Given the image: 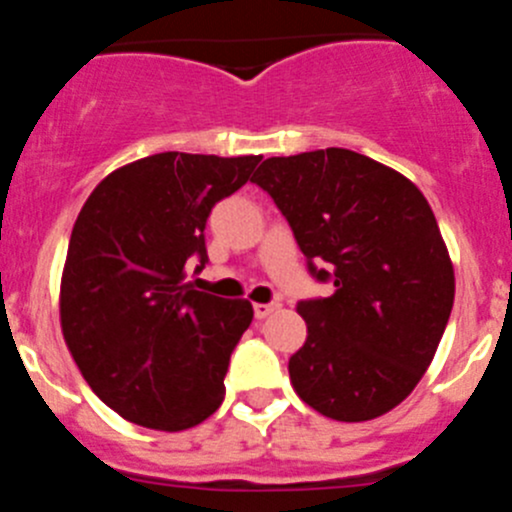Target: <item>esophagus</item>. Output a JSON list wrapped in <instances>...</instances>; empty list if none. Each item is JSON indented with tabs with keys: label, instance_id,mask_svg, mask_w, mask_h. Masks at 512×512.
I'll return each mask as SVG.
<instances>
[{
	"label": "esophagus",
	"instance_id": "obj_1",
	"mask_svg": "<svg viewBox=\"0 0 512 512\" xmlns=\"http://www.w3.org/2000/svg\"><path fill=\"white\" fill-rule=\"evenodd\" d=\"M279 305H266V302H256V305H253V315H256V318L259 320H264V318H269L271 312L277 310Z\"/></svg>",
	"mask_w": 512,
	"mask_h": 512
}]
</instances>
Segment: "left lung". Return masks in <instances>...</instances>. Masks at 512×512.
I'll return each mask as SVG.
<instances>
[{
  "instance_id": "8db88e82",
  "label": "left lung",
  "mask_w": 512,
  "mask_h": 512,
  "mask_svg": "<svg viewBox=\"0 0 512 512\" xmlns=\"http://www.w3.org/2000/svg\"><path fill=\"white\" fill-rule=\"evenodd\" d=\"M251 182L271 194L318 279L292 387L320 415L361 423L397 408L431 366L454 307V264L408 176L348 148L271 156ZM315 263H328L329 271Z\"/></svg>"
}]
</instances>
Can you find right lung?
Returning <instances> with one entry per match:
<instances>
[{"mask_svg": "<svg viewBox=\"0 0 512 512\" xmlns=\"http://www.w3.org/2000/svg\"><path fill=\"white\" fill-rule=\"evenodd\" d=\"M261 156L153 153L107 174L81 207L61 274L63 341L94 395L153 431H187L225 397L248 300L189 287L205 266L215 202L251 179Z\"/></svg>", "mask_w": 512, "mask_h": 512, "instance_id": "right-lung-1", "label": "right lung"}]
</instances>
